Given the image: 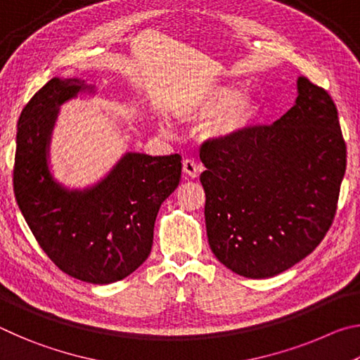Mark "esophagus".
Returning a JSON list of instances; mask_svg holds the SVG:
<instances>
[{
    "instance_id": "obj_1",
    "label": "esophagus",
    "mask_w": 360,
    "mask_h": 360,
    "mask_svg": "<svg viewBox=\"0 0 360 360\" xmlns=\"http://www.w3.org/2000/svg\"><path fill=\"white\" fill-rule=\"evenodd\" d=\"M182 169H184V173L188 176V178H197L202 172V165L197 160H193V158H186L184 162H182Z\"/></svg>"
}]
</instances>
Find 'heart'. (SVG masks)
Returning a JSON list of instances; mask_svg holds the SVG:
<instances>
[{
  "label": "heart",
  "mask_w": 360,
  "mask_h": 360,
  "mask_svg": "<svg viewBox=\"0 0 360 360\" xmlns=\"http://www.w3.org/2000/svg\"><path fill=\"white\" fill-rule=\"evenodd\" d=\"M235 95H236V92L233 89H222V90H219V92L210 95L208 98H205L203 101H198L197 109L205 114L219 111V109L231 105L235 100ZM251 108H252V105L249 100L238 101V105H236V108H235V119L236 120L245 119L246 115L251 112Z\"/></svg>",
  "instance_id": "obj_1"
}]
</instances>
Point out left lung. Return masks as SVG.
Returning <instances> with one entry per match:
<instances>
[{
    "instance_id": "obj_1",
    "label": "left lung",
    "mask_w": 360,
    "mask_h": 360,
    "mask_svg": "<svg viewBox=\"0 0 360 360\" xmlns=\"http://www.w3.org/2000/svg\"><path fill=\"white\" fill-rule=\"evenodd\" d=\"M297 87L295 105L275 124L200 149L211 251L236 275L285 271L319 246L337 212L346 169L337 106L307 77Z\"/></svg>"
}]
</instances>
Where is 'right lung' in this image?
Here are the masks:
<instances>
[{
	"label": "right lung",
	"instance_id": "right-lung-1",
	"mask_svg": "<svg viewBox=\"0 0 360 360\" xmlns=\"http://www.w3.org/2000/svg\"><path fill=\"white\" fill-rule=\"evenodd\" d=\"M84 89L53 77L22 109L17 125L14 193L42 251L66 275L85 283L124 279L149 257L160 205L181 179V155L129 152L87 191L52 179L47 144L58 106Z\"/></svg>",
	"mask_w": 360,
	"mask_h": 360
}]
</instances>
